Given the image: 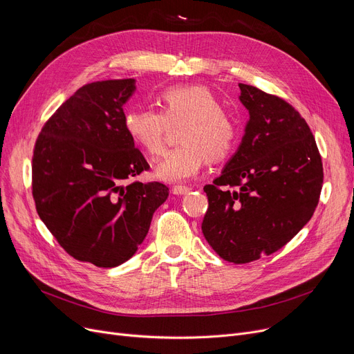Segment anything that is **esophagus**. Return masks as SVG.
I'll list each match as a JSON object with an SVG mask.
<instances>
[{"label": "esophagus", "mask_w": 354, "mask_h": 354, "mask_svg": "<svg viewBox=\"0 0 354 354\" xmlns=\"http://www.w3.org/2000/svg\"><path fill=\"white\" fill-rule=\"evenodd\" d=\"M188 192H191V188L182 187V185H176V187L172 188V194H175V195H185V194H188Z\"/></svg>", "instance_id": "obj_1"}]
</instances>
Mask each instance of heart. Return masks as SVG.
<instances>
[{"label":"heart","instance_id":"obj_1","mask_svg":"<svg viewBox=\"0 0 354 354\" xmlns=\"http://www.w3.org/2000/svg\"><path fill=\"white\" fill-rule=\"evenodd\" d=\"M159 107L160 111H127L124 129L146 155L159 156L167 129L182 124L178 132L180 145L156 166V176L162 180H188L199 174L207 159L216 162L231 153L238 135L236 123L208 87H167L159 95Z\"/></svg>","mask_w":354,"mask_h":354}]
</instances>
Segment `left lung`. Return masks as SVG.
<instances>
[{
	"mask_svg": "<svg viewBox=\"0 0 354 354\" xmlns=\"http://www.w3.org/2000/svg\"><path fill=\"white\" fill-rule=\"evenodd\" d=\"M245 135L212 185L202 232L225 261L245 264L283 248L311 219L323 162L307 122L290 103L239 83Z\"/></svg>",
	"mask_w": 354,
	"mask_h": 354,
	"instance_id": "obj_1",
	"label": "left lung"
}]
</instances>
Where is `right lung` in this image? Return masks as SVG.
Wrapping results in <instances>:
<instances>
[{
	"instance_id": "obj_1",
	"label": "right lung",
	"mask_w": 354,
	"mask_h": 354,
	"mask_svg": "<svg viewBox=\"0 0 354 354\" xmlns=\"http://www.w3.org/2000/svg\"><path fill=\"white\" fill-rule=\"evenodd\" d=\"M133 79L80 87L44 123L32 153V198L73 258L102 268L132 258L169 188L127 182L149 163L124 129Z\"/></svg>"
}]
</instances>
